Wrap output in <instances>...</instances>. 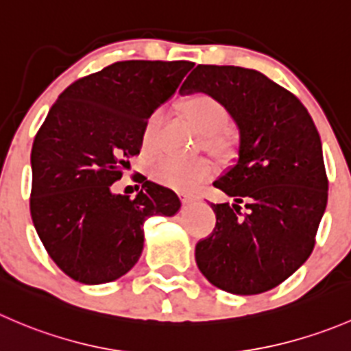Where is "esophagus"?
Returning <instances> with one entry per match:
<instances>
[{"mask_svg": "<svg viewBox=\"0 0 351 351\" xmlns=\"http://www.w3.org/2000/svg\"><path fill=\"white\" fill-rule=\"evenodd\" d=\"M200 197L199 195H192V193H183V202L185 204H192L195 202V200H199Z\"/></svg>", "mask_w": 351, "mask_h": 351, "instance_id": "34e87169", "label": "esophagus"}]
</instances>
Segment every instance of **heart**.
Instances as JSON below:
<instances>
[{"mask_svg": "<svg viewBox=\"0 0 351 351\" xmlns=\"http://www.w3.org/2000/svg\"><path fill=\"white\" fill-rule=\"evenodd\" d=\"M183 113L190 123L202 134V144L210 151H221L226 145V135L221 128L228 123V111L216 97L209 94H193L183 103ZM165 121V113L156 110L147 118L142 130V149L152 152L156 149L159 128ZM214 166L207 159H176L162 158L152 166V176L165 185L176 190L197 189L200 183L207 182L213 176Z\"/></svg>", "mask_w": 351, "mask_h": 351, "instance_id": "obj_1", "label": "heart"}]
</instances>
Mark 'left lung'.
I'll return each instance as SVG.
<instances>
[{"label":"left lung","instance_id":"left-lung-1","mask_svg":"<svg viewBox=\"0 0 351 351\" xmlns=\"http://www.w3.org/2000/svg\"><path fill=\"white\" fill-rule=\"evenodd\" d=\"M180 90L216 97L240 130L237 162L214 182L237 204L210 206L216 228L197 266L228 293L273 290L312 254L328 204L317 128L295 94L250 68L197 64Z\"/></svg>","mask_w":351,"mask_h":351}]
</instances>
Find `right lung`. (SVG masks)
<instances>
[{
	"label": "right lung",
	"instance_id": "add662e5",
	"mask_svg": "<svg viewBox=\"0 0 351 351\" xmlns=\"http://www.w3.org/2000/svg\"><path fill=\"white\" fill-rule=\"evenodd\" d=\"M190 61H118L68 85L34 138L30 216L71 280L101 285L137 264L144 223L173 216L178 195L138 175L137 197L111 192L142 147L152 111L178 89Z\"/></svg>",
	"mask_w": 351,
	"mask_h": 351
}]
</instances>
